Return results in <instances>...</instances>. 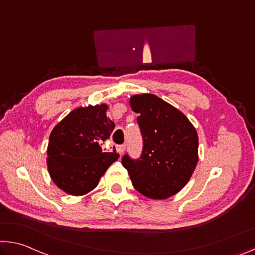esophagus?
Instances as JSON below:
<instances>
[{"label":"esophagus","mask_w":255,"mask_h":255,"mask_svg":"<svg viewBox=\"0 0 255 255\" xmlns=\"http://www.w3.org/2000/svg\"><path fill=\"white\" fill-rule=\"evenodd\" d=\"M116 149L119 154H123V153L125 152V149H126V146H125V145H117Z\"/></svg>","instance_id":"esophagus-1"}]
</instances>
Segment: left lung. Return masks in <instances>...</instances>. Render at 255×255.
<instances>
[{
	"instance_id": "obj_1",
	"label": "left lung",
	"mask_w": 255,
	"mask_h": 255,
	"mask_svg": "<svg viewBox=\"0 0 255 255\" xmlns=\"http://www.w3.org/2000/svg\"><path fill=\"white\" fill-rule=\"evenodd\" d=\"M131 110L143 136L138 160L128 155L123 165L137 192L152 200H165L191 179L199 161V136L183 112L154 94L132 95Z\"/></svg>"
}]
</instances>
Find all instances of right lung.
I'll return each instance as SVG.
<instances>
[{"instance_id": "1", "label": "right lung", "mask_w": 255, "mask_h": 255, "mask_svg": "<svg viewBox=\"0 0 255 255\" xmlns=\"http://www.w3.org/2000/svg\"><path fill=\"white\" fill-rule=\"evenodd\" d=\"M109 106L79 107L53 128L47 145V169L52 180L70 195H84L99 184L107 169L118 160L103 145L115 123L107 117Z\"/></svg>"}]
</instances>
